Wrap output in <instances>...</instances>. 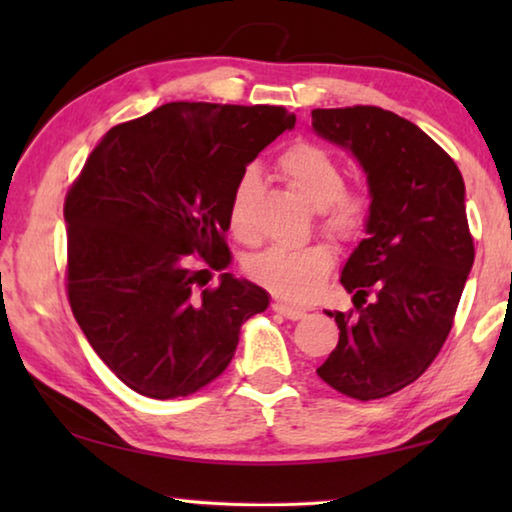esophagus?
<instances>
[{
	"label": "esophagus",
	"instance_id": "34e87169",
	"mask_svg": "<svg viewBox=\"0 0 512 512\" xmlns=\"http://www.w3.org/2000/svg\"><path fill=\"white\" fill-rule=\"evenodd\" d=\"M271 307H273V311H277V314H282L284 318H289V320H300V318L307 316L305 309L291 307V305H287V302H280V300H275Z\"/></svg>",
	"mask_w": 512,
	"mask_h": 512
}]
</instances>
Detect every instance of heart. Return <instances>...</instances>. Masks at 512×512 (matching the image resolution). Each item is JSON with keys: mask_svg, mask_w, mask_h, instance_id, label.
<instances>
[{"mask_svg": "<svg viewBox=\"0 0 512 512\" xmlns=\"http://www.w3.org/2000/svg\"><path fill=\"white\" fill-rule=\"evenodd\" d=\"M277 173L284 183L300 192L323 214V228L339 239H352L368 219V196L359 189L343 187V169L334 155L316 144L300 142L277 160ZM259 180L246 171L237 180L230 198V228L241 239L253 237L250 205ZM334 266V250L327 244L271 246L248 262V273L277 298L302 302L316 296Z\"/></svg>", "mask_w": 512, "mask_h": 512, "instance_id": "b5f03b06", "label": "heart"}]
</instances>
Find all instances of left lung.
Wrapping results in <instances>:
<instances>
[{"mask_svg": "<svg viewBox=\"0 0 512 512\" xmlns=\"http://www.w3.org/2000/svg\"><path fill=\"white\" fill-rule=\"evenodd\" d=\"M311 126L357 158L370 192L366 239L341 271L357 314L327 311L341 334L316 372L354 400H379L418 379L452 329L474 264L465 183L427 133L391 110L318 108Z\"/></svg>", "mask_w": 512, "mask_h": 512, "instance_id": "1", "label": "left lung"}]
</instances>
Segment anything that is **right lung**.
I'll list each match as a JSON object with an SVG mask.
<instances>
[{
  "instance_id": "right-lung-1",
  "label": "right lung",
  "mask_w": 512,
  "mask_h": 512,
  "mask_svg": "<svg viewBox=\"0 0 512 512\" xmlns=\"http://www.w3.org/2000/svg\"><path fill=\"white\" fill-rule=\"evenodd\" d=\"M280 106L164 103L94 146L65 198L67 296L101 361L135 393L187 397L235 357L268 293L223 273L196 291L192 264H230V198L259 151L291 131Z\"/></svg>"
}]
</instances>
